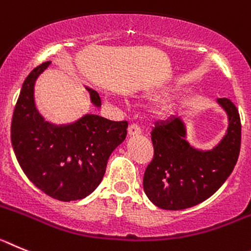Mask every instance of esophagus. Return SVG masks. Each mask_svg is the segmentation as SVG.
<instances>
[{
  "instance_id": "esophagus-1",
  "label": "esophagus",
  "mask_w": 251,
  "mask_h": 251,
  "mask_svg": "<svg viewBox=\"0 0 251 251\" xmlns=\"http://www.w3.org/2000/svg\"><path fill=\"white\" fill-rule=\"evenodd\" d=\"M141 134V130H140V127L137 125H135V124H132V125L128 126L127 128V135L130 137L132 136H137V135Z\"/></svg>"
}]
</instances>
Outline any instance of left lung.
<instances>
[{
  "instance_id": "8db88e82",
  "label": "left lung",
  "mask_w": 251,
  "mask_h": 251,
  "mask_svg": "<svg viewBox=\"0 0 251 251\" xmlns=\"http://www.w3.org/2000/svg\"><path fill=\"white\" fill-rule=\"evenodd\" d=\"M216 101L229 124L224 137L210 150L187 141L186 124L180 116L155 124L153 159L144 174V191L153 205L165 210L195 206L215 194L232 173L240 152V116L229 99Z\"/></svg>"
}]
</instances>
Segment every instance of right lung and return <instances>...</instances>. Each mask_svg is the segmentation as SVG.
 <instances>
[{
    "label": "right lung",
    "instance_id": "obj_1",
    "mask_svg": "<svg viewBox=\"0 0 251 251\" xmlns=\"http://www.w3.org/2000/svg\"><path fill=\"white\" fill-rule=\"evenodd\" d=\"M51 62L30 72L22 85L11 124V141L20 166L30 181L60 201L89 196L100 185L112 151L125 140L126 121L86 114L70 124L45 120L35 103V83ZM86 90L95 107L100 95Z\"/></svg>",
    "mask_w": 251,
    "mask_h": 251
}]
</instances>
